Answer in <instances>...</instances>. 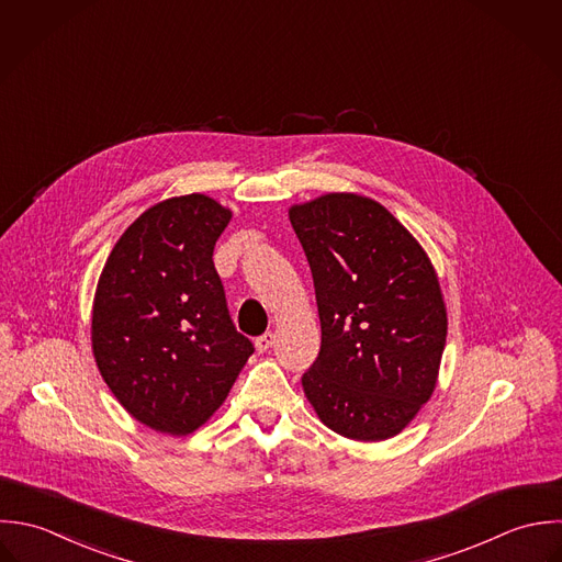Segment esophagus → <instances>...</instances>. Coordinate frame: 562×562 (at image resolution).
Listing matches in <instances>:
<instances>
[{
  "label": "esophagus",
  "instance_id": "34e87169",
  "mask_svg": "<svg viewBox=\"0 0 562 562\" xmlns=\"http://www.w3.org/2000/svg\"><path fill=\"white\" fill-rule=\"evenodd\" d=\"M274 334L272 331H268V334H263V336H259L257 340H255V349L259 351V353H263V351H268L272 345H274Z\"/></svg>",
  "mask_w": 562,
  "mask_h": 562
}]
</instances>
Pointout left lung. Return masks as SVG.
Returning <instances> with one entry per match:
<instances>
[{"label":"left lung","mask_w":562,"mask_h":562,"mask_svg":"<svg viewBox=\"0 0 562 562\" xmlns=\"http://www.w3.org/2000/svg\"><path fill=\"white\" fill-rule=\"evenodd\" d=\"M321 316V353L303 374L318 418L376 442L434 394L447 340L438 274L416 237L373 198L325 193L290 206Z\"/></svg>","instance_id":"1"}]
</instances>
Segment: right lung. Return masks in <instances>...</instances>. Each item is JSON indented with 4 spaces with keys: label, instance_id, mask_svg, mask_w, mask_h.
<instances>
[{
    "label": "right lung",
    "instance_id": "right-lung-1",
    "mask_svg": "<svg viewBox=\"0 0 562 562\" xmlns=\"http://www.w3.org/2000/svg\"><path fill=\"white\" fill-rule=\"evenodd\" d=\"M231 217L204 193L168 198L124 231L102 268L93 358L122 407L155 431L188 436L206 423L255 351L213 266Z\"/></svg>",
    "mask_w": 562,
    "mask_h": 562
}]
</instances>
